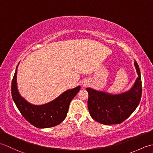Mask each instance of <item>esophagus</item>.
Listing matches in <instances>:
<instances>
[{
	"instance_id": "obj_1",
	"label": "esophagus",
	"mask_w": 153,
	"mask_h": 153,
	"mask_svg": "<svg viewBox=\"0 0 153 153\" xmlns=\"http://www.w3.org/2000/svg\"><path fill=\"white\" fill-rule=\"evenodd\" d=\"M82 85L83 87H85L89 85V82H87V81H83V82H82Z\"/></svg>"
}]
</instances>
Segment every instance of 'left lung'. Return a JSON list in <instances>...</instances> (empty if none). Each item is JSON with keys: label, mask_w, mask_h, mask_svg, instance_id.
I'll return each mask as SVG.
<instances>
[{"label": "left lung", "mask_w": 153, "mask_h": 153, "mask_svg": "<svg viewBox=\"0 0 153 153\" xmlns=\"http://www.w3.org/2000/svg\"><path fill=\"white\" fill-rule=\"evenodd\" d=\"M134 65L138 77L128 91L112 95L92 88H86L89 93L87 105L93 120L105 125L118 124L134 112L140 102L142 93L140 70L136 61Z\"/></svg>", "instance_id": "1"}]
</instances>
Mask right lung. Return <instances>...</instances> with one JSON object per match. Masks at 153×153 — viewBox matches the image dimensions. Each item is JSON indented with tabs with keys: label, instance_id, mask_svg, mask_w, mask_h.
Returning a JSON list of instances; mask_svg holds the SVG:
<instances>
[{
	"label": "right lung",
	"instance_id": "right-lung-1",
	"mask_svg": "<svg viewBox=\"0 0 153 153\" xmlns=\"http://www.w3.org/2000/svg\"><path fill=\"white\" fill-rule=\"evenodd\" d=\"M18 66V65L12 79V96L16 106L24 118L37 128H51L64 121L71 100L79 91L80 86L66 91L53 101L45 105H32L23 98L18 91L16 79Z\"/></svg>",
	"mask_w": 153,
	"mask_h": 153
}]
</instances>
